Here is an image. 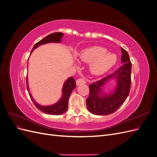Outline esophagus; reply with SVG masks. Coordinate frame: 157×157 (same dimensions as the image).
<instances>
[{"label": "esophagus", "instance_id": "obj_1", "mask_svg": "<svg viewBox=\"0 0 157 157\" xmlns=\"http://www.w3.org/2000/svg\"><path fill=\"white\" fill-rule=\"evenodd\" d=\"M76 83H77V86H78V85H80V84H84L85 83H86V81H85L84 79L80 78L77 80V81H76Z\"/></svg>", "mask_w": 157, "mask_h": 157}]
</instances>
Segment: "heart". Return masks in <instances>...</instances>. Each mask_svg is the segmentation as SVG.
<instances>
[{
    "label": "heart",
    "mask_w": 157,
    "mask_h": 157,
    "mask_svg": "<svg viewBox=\"0 0 157 157\" xmlns=\"http://www.w3.org/2000/svg\"><path fill=\"white\" fill-rule=\"evenodd\" d=\"M79 58L84 62H93L90 65V71L95 75L105 73L117 61L115 54L107 52V50L101 46H93L84 50L80 53Z\"/></svg>",
    "instance_id": "heart-1"
}]
</instances>
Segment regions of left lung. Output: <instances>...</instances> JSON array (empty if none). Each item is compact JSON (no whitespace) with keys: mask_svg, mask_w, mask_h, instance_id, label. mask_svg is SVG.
<instances>
[{"mask_svg":"<svg viewBox=\"0 0 157 157\" xmlns=\"http://www.w3.org/2000/svg\"><path fill=\"white\" fill-rule=\"evenodd\" d=\"M122 66L113 73L89 86L90 94L86 99L88 111L96 115H107L115 112L125 101L131 86L132 63L128 52L121 48ZM112 79L117 81L115 90L111 93L103 92L104 86Z\"/></svg>","mask_w":157,"mask_h":157,"instance_id":"obj_1","label":"left lung"}]
</instances>
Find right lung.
<instances>
[{"label": "right lung", "instance_id": "add662e5", "mask_svg": "<svg viewBox=\"0 0 157 157\" xmlns=\"http://www.w3.org/2000/svg\"><path fill=\"white\" fill-rule=\"evenodd\" d=\"M63 33H54L48 36H46L43 39L38 42L35 44L31 52L36 49L38 46L40 45L45 44L47 43H51V42H56V43H59L61 42V39L63 36ZM76 88V82L73 77H69L67 80L64 82L63 88H62V96L60 98L59 100L54 105H41L35 101V99L33 98L31 94L29 92V86H28V80L27 77V88L29 91V94L33 102L34 103L36 107L39 109L42 112L48 115H59L64 113L67 110L68 108V100L70 95L73 90Z\"/></svg>", "mask_w": 157, "mask_h": 157}]
</instances>
